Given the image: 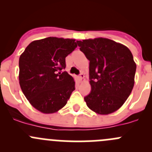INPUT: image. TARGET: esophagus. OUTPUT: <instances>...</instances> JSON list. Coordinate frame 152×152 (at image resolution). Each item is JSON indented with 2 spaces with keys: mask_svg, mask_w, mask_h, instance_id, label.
<instances>
[{
  "mask_svg": "<svg viewBox=\"0 0 152 152\" xmlns=\"http://www.w3.org/2000/svg\"><path fill=\"white\" fill-rule=\"evenodd\" d=\"M79 78V79H80L81 82H84V81H85V79H84V78H85V75H84L82 73H80Z\"/></svg>",
  "mask_w": 152,
  "mask_h": 152,
  "instance_id": "esophagus-1",
  "label": "esophagus"
}]
</instances>
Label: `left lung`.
Returning a JSON list of instances; mask_svg holds the SVG:
<instances>
[{"mask_svg":"<svg viewBox=\"0 0 152 152\" xmlns=\"http://www.w3.org/2000/svg\"><path fill=\"white\" fill-rule=\"evenodd\" d=\"M90 61L91 92L87 106L99 115L117 111L125 103L134 85L136 64L126 46L107 38L77 41Z\"/></svg>","mask_w":152,"mask_h":152,"instance_id":"1","label":"left lung"}]
</instances>
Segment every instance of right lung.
Segmentation results:
<instances>
[{"instance_id":"obj_1","label":"right lung","mask_w":152,"mask_h":152,"mask_svg":"<svg viewBox=\"0 0 152 152\" xmlns=\"http://www.w3.org/2000/svg\"><path fill=\"white\" fill-rule=\"evenodd\" d=\"M74 39L50 37L34 40L19 59V83L24 96L44 114L64 107L75 90V81L65 69V57L76 48Z\"/></svg>"}]
</instances>
